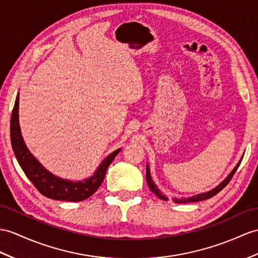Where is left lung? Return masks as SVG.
<instances>
[{
	"label": "left lung",
	"instance_id": "left-lung-1",
	"mask_svg": "<svg viewBox=\"0 0 258 258\" xmlns=\"http://www.w3.org/2000/svg\"><path fill=\"white\" fill-rule=\"evenodd\" d=\"M242 159H243V156L241 158V160L238 161V163H237V164L235 165V167H234L233 169H232L231 173L228 175V176L225 177V178L221 181V183H220L217 187L213 188V189H211V190H209V191H207V192H202V194L195 195V196H192V197H188V198H180V199H178V198H173V202H174V203H176V204L196 203V202H202V200H206V199H209V198L213 197V196H215V195H217L219 191H221V190L223 189V188L229 184V181L231 180V178H232V177H233L234 173L236 172L237 167L240 166ZM147 181H148V185H149V187H150L151 191H152L153 194H155V196H158V197H159L160 199H162V200H165V202H166V200H168V198L165 196V195H163V194L160 191L159 188L156 187V185L154 184V181H153L152 177H151V173H150V167H149V164H147Z\"/></svg>",
	"mask_w": 258,
	"mask_h": 258
}]
</instances>
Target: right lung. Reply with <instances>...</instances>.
Returning a JSON list of instances; mask_svg holds the SVG:
<instances>
[{
    "mask_svg": "<svg viewBox=\"0 0 258 258\" xmlns=\"http://www.w3.org/2000/svg\"><path fill=\"white\" fill-rule=\"evenodd\" d=\"M20 108V94H17L15 105L11 117V142L14 154L28 179L34 184L40 194L50 199L63 200V202H82L91 197L100 184L103 183L105 174L110 163L120 152L121 148L115 150L102 161L91 177L83 180L73 181L55 176L41 165V163L30 153L25 144L18 120Z\"/></svg>",
    "mask_w": 258,
    "mask_h": 258,
    "instance_id": "right-lung-1",
    "label": "right lung"
}]
</instances>
